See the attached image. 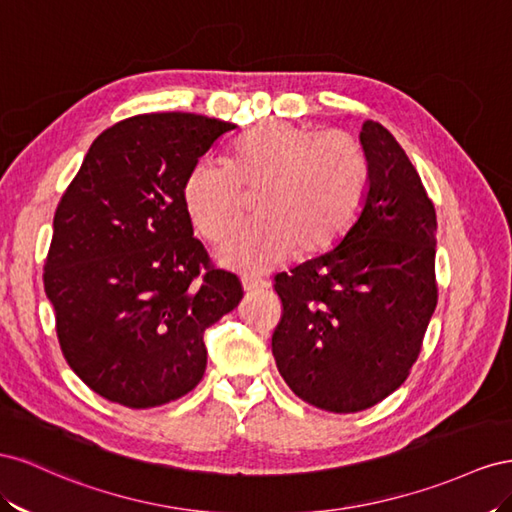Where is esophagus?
I'll return each mask as SVG.
<instances>
[{
    "label": "esophagus",
    "mask_w": 512,
    "mask_h": 512,
    "mask_svg": "<svg viewBox=\"0 0 512 512\" xmlns=\"http://www.w3.org/2000/svg\"><path fill=\"white\" fill-rule=\"evenodd\" d=\"M242 287H244L246 294H257V291L268 289V281L255 279V276H244V279H242Z\"/></svg>",
    "instance_id": "34e87169"
}]
</instances>
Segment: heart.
<instances>
[{
    "label": "heart",
    "instance_id": "1",
    "mask_svg": "<svg viewBox=\"0 0 512 512\" xmlns=\"http://www.w3.org/2000/svg\"><path fill=\"white\" fill-rule=\"evenodd\" d=\"M367 188L360 145L341 130L266 122L233 145L229 169L201 160L188 171L182 201L199 236L223 242L244 214V193L259 223L227 240L218 261L242 274L276 268L294 253H326L354 225Z\"/></svg>",
    "mask_w": 512,
    "mask_h": 512
}]
</instances>
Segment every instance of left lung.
Here are the masks:
<instances>
[{
	"mask_svg": "<svg viewBox=\"0 0 512 512\" xmlns=\"http://www.w3.org/2000/svg\"><path fill=\"white\" fill-rule=\"evenodd\" d=\"M362 212L339 246L279 274L272 354L285 384L319 410L352 414L397 390L437 304L433 201L388 130L362 124Z\"/></svg>",
	"mask_w": 512,
	"mask_h": 512,
	"instance_id": "1",
	"label": "left lung"
}]
</instances>
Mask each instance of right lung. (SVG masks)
<instances>
[{
    "label": "right lung",
    "instance_id": "right-lung-1",
    "mask_svg": "<svg viewBox=\"0 0 512 512\" xmlns=\"http://www.w3.org/2000/svg\"><path fill=\"white\" fill-rule=\"evenodd\" d=\"M236 124L145 113L100 133L53 218L47 298L70 369L130 410L165 405L206 373L203 332L244 296L216 268L182 201L188 171Z\"/></svg>",
    "mask_w": 512,
    "mask_h": 512
}]
</instances>
